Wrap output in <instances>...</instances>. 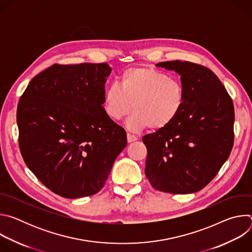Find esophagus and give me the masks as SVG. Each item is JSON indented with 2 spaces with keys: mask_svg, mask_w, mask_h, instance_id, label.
<instances>
[{
  "mask_svg": "<svg viewBox=\"0 0 252 252\" xmlns=\"http://www.w3.org/2000/svg\"><path fill=\"white\" fill-rule=\"evenodd\" d=\"M126 137H127V142H132V141L137 140V137L135 135H133V134H130V133H127Z\"/></svg>",
  "mask_w": 252,
  "mask_h": 252,
  "instance_id": "34e87169",
  "label": "esophagus"
}]
</instances>
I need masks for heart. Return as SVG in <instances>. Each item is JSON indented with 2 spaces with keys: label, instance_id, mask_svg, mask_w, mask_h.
<instances>
[{
  "label": "heart",
  "instance_id": "heart-1",
  "mask_svg": "<svg viewBox=\"0 0 252 252\" xmlns=\"http://www.w3.org/2000/svg\"><path fill=\"white\" fill-rule=\"evenodd\" d=\"M182 83L154 67H132L121 76L120 87L111 85L104 92L106 116L121 121L133 111L126 126L132 131L148 127L161 129L182 113L185 105Z\"/></svg>",
  "mask_w": 252,
  "mask_h": 252
}]
</instances>
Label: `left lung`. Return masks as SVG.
Wrapping results in <instances>:
<instances>
[{
    "instance_id": "left-lung-1",
    "label": "left lung",
    "mask_w": 252,
    "mask_h": 252,
    "mask_svg": "<svg viewBox=\"0 0 252 252\" xmlns=\"http://www.w3.org/2000/svg\"><path fill=\"white\" fill-rule=\"evenodd\" d=\"M156 65L181 76L186 99L169 126L142 137L148 150L145 172L157 190L193 193L212 181L230 155L232 99L220 79L203 65L181 61Z\"/></svg>"
}]
</instances>
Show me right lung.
I'll list each match as a JSON object with an SVG mask.
<instances>
[{
  "label": "right lung",
  "mask_w": 252,
  "mask_h": 252,
  "mask_svg": "<svg viewBox=\"0 0 252 252\" xmlns=\"http://www.w3.org/2000/svg\"><path fill=\"white\" fill-rule=\"evenodd\" d=\"M105 63L53 64L35 76L17 110L19 145L31 171L65 198L97 193L126 148V132L106 116Z\"/></svg>",
  "instance_id": "1"
}]
</instances>
